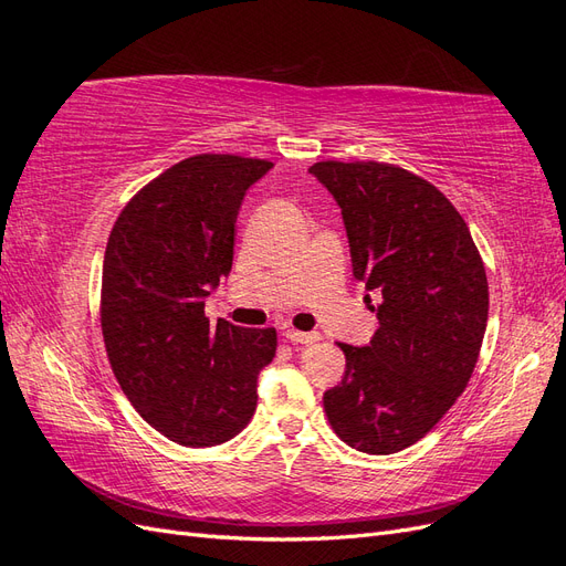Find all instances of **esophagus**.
<instances>
[{"label":"esophagus","mask_w":566,"mask_h":566,"mask_svg":"<svg viewBox=\"0 0 566 566\" xmlns=\"http://www.w3.org/2000/svg\"><path fill=\"white\" fill-rule=\"evenodd\" d=\"M283 335L287 342H295V345H314V342L321 339L318 333H302V331H293V328L285 331Z\"/></svg>","instance_id":"34e87169"}]
</instances>
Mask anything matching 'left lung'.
<instances>
[{
	"mask_svg": "<svg viewBox=\"0 0 566 566\" xmlns=\"http://www.w3.org/2000/svg\"><path fill=\"white\" fill-rule=\"evenodd\" d=\"M310 172L342 208L356 281L380 295L370 345H339L345 378L323 394L325 416L347 447L397 453L472 378L489 318L482 254L451 200L403 167L323 160Z\"/></svg>",
	"mask_w": 566,
	"mask_h": 566,
	"instance_id": "8db88e82",
	"label": "left lung"
}]
</instances>
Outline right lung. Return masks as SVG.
Wrapping results in <instances>:
<instances>
[{
  "label": "right lung",
  "mask_w": 566,
  "mask_h": 566,
  "mask_svg": "<svg viewBox=\"0 0 566 566\" xmlns=\"http://www.w3.org/2000/svg\"><path fill=\"white\" fill-rule=\"evenodd\" d=\"M273 163L200 153L148 181L115 219L101 279V331L132 406L169 441L208 449L233 439L256 408V375L276 328L205 316L233 262L238 210Z\"/></svg>",
  "instance_id": "obj_1"
}]
</instances>
